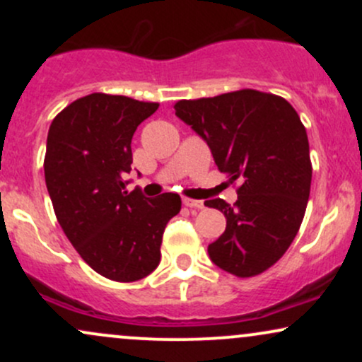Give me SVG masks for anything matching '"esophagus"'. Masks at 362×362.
<instances>
[{"mask_svg":"<svg viewBox=\"0 0 362 362\" xmlns=\"http://www.w3.org/2000/svg\"><path fill=\"white\" fill-rule=\"evenodd\" d=\"M182 202H184V206H187V207H194V209H202V207H204V202L197 201V199L184 197V199H182Z\"/></svg>","mask_w":362,"mask_h":362,"instance_id":"34e87169","label":"esophagus"}]
</instances>
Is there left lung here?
<instances>
[{
  "mask_svg": "<svg viewBox=\"0 0 362 362\" xmlns=\"http://www.w3.org/2000/svg\"><path fill=\"white\" fill-rule=\"evenodd\" d=\"M175 115L206 141L219 172L240 182L233 206L206 201L226 218L207 247L211 260L236 277L267 271L300 230L310 197L306 129L288 100L257 90L180 100Z\"/></svg>",
  "mask_w": 362,
  "mask_h": 362,
  "instance_id": "8db88e82",
  "label": "left lung"
}]
</instances>
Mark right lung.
<instances>
[{"instance_id":"1","label":"right lung","mask_w":362,"mask_h":362,"mask_svg":"<svg viewBox=\"0 0 362 362\" xmlns=\"http://www.w3.org/2000/svg\"><path fill=\"white\" fill-rule=\"evenodd\" d=\"M158 103L91 93L69 103L49 127L44 173L57 221L86 264L107 279L139 281L160 264L165 226L180 195L127 192L131 141Z\"/></svg>"}]
</instances>
